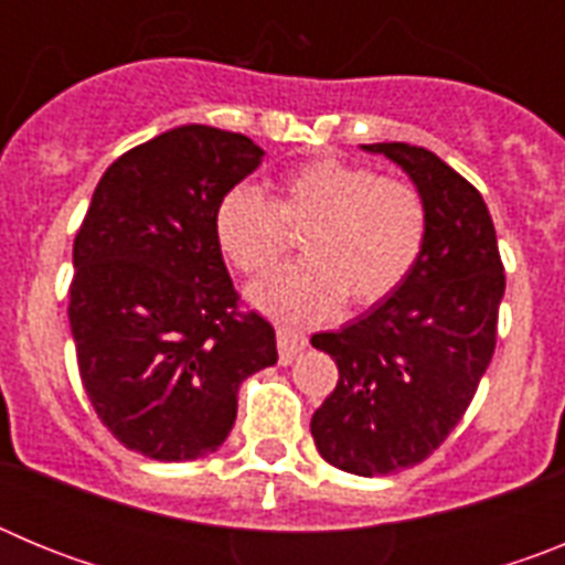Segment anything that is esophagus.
Segmentation results:
<instances>
[{
  "instance_id": "esophagus-1",
  "label": "esophagus",
  "mask_w": 565,
  "mask_h": 565,
  "mask_svg": "<svg viewBox=\"0 0 565 565\" xmlns=\"http://www.w3.org/2000/svg\"><path fill=\"white\" fill-rule=\"evenodd\" d=\"M277 348H279V364H291L299 353L308 348V337L302 331H294L288 326L277 328Z\"/></svg>"
}]
</instances>
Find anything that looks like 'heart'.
I'll use <instances>...</instances> for the list:
<instances>
[{
    "mask_svg": "<svg viewBox=\"0 0 565 565\" xmlns=\"http://www.w3.org/2000/svg\"><path fill=\"white\" fill-rule=\"evenodd\" d=\"M430 214L402 178L319 158L282 174L271 198L232 186L214 206V239L246 277L268 271L302 234L299 263L248 288V302L271 317L319 322L342 308L376 306L411 277L427 243Z\"/></svg>",
    "mask_w": 565,
    "mask_h": 565,
    "instance_id": "heart-1",
    "label": "heart"
}]
</instances>
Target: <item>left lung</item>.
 Masks as SVG:
<instances>
[{"instance_id":"left-lung-1","label":"left lung","mask_w":565,"mask_h":565,"mask_svg":"<svg viewBox=\"0 0 565 565\" xmlns=\"http://www.w3.org/2000/svg\"><path fill=\"white\" fill-rule=\"evenodd\" d=\"M362 149L402 167L430 214L411 277L342 331L311 339L339 367L337 387L311 418L319 456L376 478L422 463L461 422L495 351L507 279L472 183L424 147Z\"/></svg>"}]
</instances>
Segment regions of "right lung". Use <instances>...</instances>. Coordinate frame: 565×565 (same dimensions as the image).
I'll return each instance as SVG.
<instances>
[{"label":"right lung","instance_id":"right-lung-1","mask_svg":"<svg viewBox=\"0 0 565 565\" xmlns=\"http://www.w3.org/2000/svg\"><path fill=\"white\" fill-rule=\"evenodd\" d=\"M263 154L246 135L183 124L121 154L93 192L73 243L70 331L89 404L127 450L214 452L239 384L277 362L274 328L237 313L214 239V206Z\"/></svg>","mask_w":565,"mask_h":565}]
</instances>
